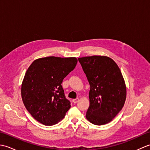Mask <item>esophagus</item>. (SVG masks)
Returning <instances> with one entry per match:
<instances>
[{"mask_svg": "<svg viewBox=\"0 0 150 150\" xmlns=\"http://www.w3.org/2000/svg\"><path fill=\"white\" fill-rule=\"evenodd\" d=\"M79 101V98H75V99H73V103H75V104H76V103H77Z\"/></svg>", "mask_w": 150, "mask_h": 150, "instance_id": "obj_1", "label": "esophagus"}]
</instances>
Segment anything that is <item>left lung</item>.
<instances>
[{
    "label": "left lung",
    "mask_w": 150,
    "mask_h": 150,
    "mask_svg": "<svg viewBox=\"0 0 150 150\" xmlns=\"http://www.w3.org/2000/svg\"><path fill=\"white\" fill-rule=\"evenodd\" d=\"M90 85V106L86 117L95 125L112 120L122 110L126 98L125 81L119 66L107 56L78 59Z\"/></svg>",
    "instance_id": "obj_1"
}]
</instances>
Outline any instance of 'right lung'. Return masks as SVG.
<instances>
[{"label":"right lung","instance_id":"right-lung-1","mask_svg":"<svg viewBox=\"0 0 150 150\" xmlns=\"http://www.w3.org/2000/svg\"><path fill=\"white\" fill-rule=\"evenodd\" d=\"M76 57H47L35 60L21 85L23 103L31 116L46 126L59 122L71 107L62 82L77 63Z\"/></svg>","mask_w":150,"mask_h":150}]
</instances>
